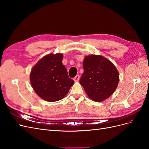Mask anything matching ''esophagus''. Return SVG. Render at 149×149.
Wrapping results in <instances>:
<instances>
[{
  "instance_id": "1",
  "label": "esophagus",
  "mask_w": 149,
  "mask_h": 149,
  "mask_svg": "<svg viewBox=\"0 0 149 149\" xmlns=\"http://www.w3.org/2000/svg\"><path fill=\"white\" fill-rule=\"evenodd\" d=\"M73 79H74V81L75 82L78 81L79 80V75H76L75 77L73 78Z\"/></svg>"
}]
</instances>
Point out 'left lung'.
<instances>
[{"mask_svg": "<svg viewBox=\"0 0 149 149\" xmlns=\"http://www.w3.org/2000/svg\"><path fill=\"white\" fill-rule=\"evenodd\" d=\"M84 73L79 79L89 97L102 101L110 97L118 86L119 74L113 63L100 55L85 56Z\"/></svg>", "mask_w": 149, "mask_h": 149, "instance_id": "1", "label": "left lung"}]
</instances>
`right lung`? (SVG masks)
I'll return each mask as SVG.
<instances>
[{
	"mask_svg": "<svg viewBox=\"0 0 149 149\" xmlns=\"http://www.w3.org/2000/svg\"><path fill=\"white\" fill-rule=\"evenodd\" d=\"M63 55L43 57L31 71L30 80L35 93L43 100L55 102L63 98L74 84L62 63Z\"/></svg>",
	"mask_w": 149,
	"mask_h": 149,
	"instance_id": "obj_1",
	"label": "right lung"
}]
</instances>
